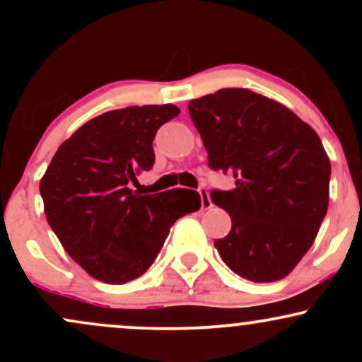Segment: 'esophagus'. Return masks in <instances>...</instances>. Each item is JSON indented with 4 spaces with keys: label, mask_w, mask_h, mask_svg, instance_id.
Wrapping results in <instances>:
<instances>
[{
    "label": "esophagus",
    "mask_w": 362,
    "mask_h": 362,
    "mask_svg": "<svg viewBox=\"0 0 362 362\" xmlns=\"http://www.w3.org/2000/svg\"><path fill=\"white\" fill-rule=\"evenodd\" d=\"M199 195H201L202 209H211V207H213V202H211L209 192H207L206 187H199Z\"/></svg>",
    "instance_id": "1"
}]
</instances>
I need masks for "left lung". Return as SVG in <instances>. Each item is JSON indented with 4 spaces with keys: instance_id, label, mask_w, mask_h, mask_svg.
I'll return each instance as SVG.
<instances>
[{
    "instance_id": "8db88e82",
    "label": "left lung",
    "mask_w": 362,
    "mask_h": 362,
    "mask_svg": "<svg viewBox=\"0 0 362 362\" xmlns=\"http://www.w3.org/2000/svg\"><path fill=\"white\" fill-rule=\"evenodd\" d=\"M209 167L235 177L211 199L231 218L214 242L224 264L253 282H274L298 265L327 214L330 160L308 124L247 88L189 102Z\"/></svg>"
}]
</instances>
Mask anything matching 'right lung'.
<instances>
[{
	"instance_id": "add662e5",
	"label": "right lung",
	"mask_w": 362,
	"mask_h": 362,
	"mask_svg": "<svg viewBox=\"0 0 362 362\" xmlns=\"http://www.w3.org/2000/svg\"><path fill=\"white\" fill-rule=\"evenodd\" d=\"M178 114L172 103L105 112L66 139L45 170L40 195L49 226L95 279H138L151 267L173 223L201 207L195 190L138 195L129 189L155 163L156 131Z\"/></svg>"
}]
</instances>
